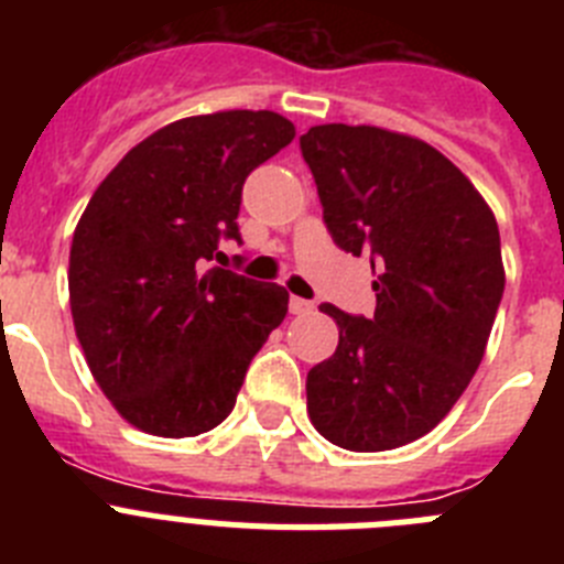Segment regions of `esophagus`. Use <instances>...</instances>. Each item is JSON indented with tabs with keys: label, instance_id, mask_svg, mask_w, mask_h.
<instances>
[{
	"label": "esophagus",
	"instance_id": "34e87169",
	"mask_svg": "<svg viewBox=\"0 0 564 564\" xmlns=\"http://www.w3.org/2000/svg\"><path fill=\"white\" fill-rule=\"evenodd\" d=\"M313 311V302H307V299H299V296H291V313L293 316H305V313Z\"/></svg>",
	"mask_w": 564,
	"mask_h": 564
}]
</instances>
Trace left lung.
I'll use <instances>...</instances> for the list:
<instances>
[{
  "mask_svg": "<svg viewBox=\"0 0 564 564\" xmlns=\"http://www.w3.org/2000/svg\"><path fill=\"white\" fill-rule=\"evenodd\" d=\"M341 251L370 253L376 313L333 305L338 347L307 372V415L350 452L398 449L432 432L486 352L506 271L500 231L466 174L430 143L322 123L299 138Z\"/></svg>",
  "mask_w": 564,
  "mask_h": 564,
  "instance_id": "obj_1",
  "label": "left lung"
}]
</instances>
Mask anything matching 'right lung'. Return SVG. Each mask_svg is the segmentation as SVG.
Wrapping results in <instances>:
<instances>
[{
	"mask_svg": "<svg viewBox=\"0 0 564 564\" xmlns=\"http://www.w3.org/2000/svg\"><path fill=\"white\" fill-rule=\"evenodd\" d=\"M268 109L181 118L104 177L69 246V311L89 372L134 430L194 437L228 417L288 291L206 268L239 239L248 174L293 141Z\"/></svg>",
	"mask_w": 564,
	"mask_h": 564,
	"instance_id": "obj_1",
	"label": "right lung"
}]
</instances>
